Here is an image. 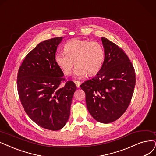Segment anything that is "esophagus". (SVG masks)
Returning <instances> with one entry per match:
<instances>
[{
  "mask_svg": "<svg viewBox=\"0 0 156 156\" xmlns=\"http://www.w3.org/2000/svg\"><path fill=\"white\" fill-rule=\"evenodd\" d=\"M74 83H75V84H76V87H80V85H81V82L80 81H78V80H75L74 81Z\"/></svg>",
  "mask_w": 156,
  "mask_h": 156,
  "instance_id": "1",
  "label": "esophagus"
}]
</instances>
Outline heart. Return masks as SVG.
<instances>
[{"instance_id": "obj_1", "label": "heart", "mask_w": 156, "mask_h": 156, "mask_svg": "<svg viewBox=\"0 0 156 156\" xmlns=\"http://www.w3.org/2000/svg\"><path fill=\"white\" fill-rule=\"evenodd\" d=\"M105 60V51L98 42L79 38L73 39L63 47V53H57L55 62L65 75L71 74L74 66V75L93 76L98 73Z\"/></svg>"}]
</instances>
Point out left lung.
Masks as SVG:
<instances>
[{
	"instance_id": "1",
	"label": "left lung",
	"mask_w": 156,
	"mask_h": 156,
	"mask_svg": "<svg viewBox=\"0 0 156 156\" xmlns=\"http://www.w3.org/2000/svg\"><path fill=\"white\" fill-rule=\"evenodd\" d=\"M105 60L100 71L80 87L85 93L89 113L97 122L109 123L127 109L136 85L133 66L123 50L101 37Z\"/></svg>"
}]
</instances>
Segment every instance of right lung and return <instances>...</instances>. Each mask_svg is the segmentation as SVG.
I'll use <instances>...</instances> for the list:
<instances>
[{
	"instance_id": "1",
	"label": "right lung",
	"mask_w": 156,
	"mask_h": 156,
	"mask_svg": "<svg viewBox=\"0 0 156 156\" xmlns=\"http://www.w3.org/2000/svg\"><path fill=\"white\" fill-rule=\"evenodd\" d=\"M62 39L39 43L26 55L17 75V89L25 112L38 125L51 130L66 125L77 88L72 81L61 85L65 78L55 56Z\"/></svg>"
}]
</instances>
